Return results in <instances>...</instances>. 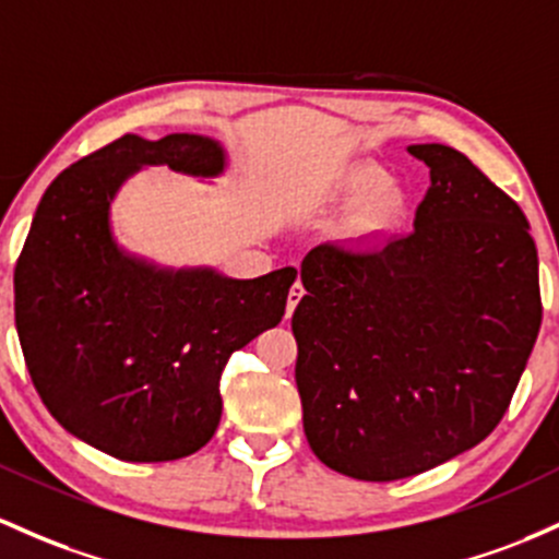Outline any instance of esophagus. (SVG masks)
I'll return each instance as SVG.
<instances>
[{
  "instance_id": "esophagus-1",
  "label": "esophagus",
  "mask_w": 559,
  "mask_h": 559,
  "mask_svg": "<svg viewBox=\"0 0 559 559\" xmlns=\"http://www.w3.org/2000/svg\"><path fill=\"white\" fill-rule=\"evenodd\" d=\"M302 294H305L302 284H299V281H294L292 289H289V299H286V318H292V312L299 305V299H302Z\"/></svg>"
}]
</instances>
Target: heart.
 Wrapping results in <instances>:
<instances>
[{
    "instance_id": "b5f03b06",
    "label": "heart",
    "mask_w": 559,
    "mask_h": 559,
    "mask_svg": "<svg viewBox=\"0 0 559 559\" xmlns=\"http://www.w3.org/2000/svg\"><path fill=\"white\" fill-rule=\"evenodd\" d=\"M334 201H353L340 225V236L349 243H373L390 236L406 219L408 199L397 182L388 180L379 164H353L331 186Z\"/></svg>"
}]
</instances>
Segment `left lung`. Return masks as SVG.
<instances>
[{"instance_id":"8db88e82","label":"left lung","mask_w":559,"mask_h":559,"mask_svg":"<svg viewBox=\"0 0 559 559\" xmlns=\"http://www.w3.org/2000/svg\"><path fill=\"white\" fill-rule=\"evenodd\" d=\"M414 230L373 249L321 243L292 318L312 453L355 480L419 475L486 440L542 329L538 254L523 210L449 145Z\"/></svg>"}]
</instances>
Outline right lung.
<instances>
[{
  "mask_svg": "<svg viewBox=\"0 0 559 559\" xmlns=\"http://www.w3.org/2000/svg\"><path fill=\"white\" fill-rule=\"evenodd\" d=\"M217 177L204 134H124L60 171L36 206L15 265V326L31 382L71 435L121 462H171L212 440L219 377L236 349L278 326L297 278L238 281L127 254L110 204L140 167Z\"/></svg>",
  "mask_w": 559,
  "mask_h": 559,
  "instance_id": "obj_1",
  "label": "right lung"
}]
</instances>
